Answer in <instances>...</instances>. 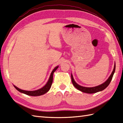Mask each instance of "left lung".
Returning a JSON list of instances; mask_svg holds the SVG:
<instances>
[{"mask_svg": "<svg viewBox=\"0 0 123 123\" xmlns=\"http://www.w3.org/2000/svg\"><path fill=\"white\" fill-rule=\"evenodd\" d=\"M115 67H116V65H115V63L113 71L111 72V74L110 76H109V77L108 78V79L105 82L102 83V84H101L100 85L96 86V87H83V86L78 85V83L75 82V81L74 79V77H73V75L71 74V80H72V82L73 83V85H74V87L76 88L77 89L82 91L83 92H85L87 93H93L99 92V91H103V90L105 89V88L107 87L108 85H109V83H110L112 78H113L115 71Z\"/></svg>", "mask_w": 123, "mask_h": 123, "instance_id": "left-lung-1", "label": "left lung"}]
</instances>
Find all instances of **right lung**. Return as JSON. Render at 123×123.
<instances>
[{
  "mask_svg": "<svg viewBox=\"0 0 123 123\" xmlns=\"http://www.w3.org/2000/svg\"><path fill=\"white\" fill-rule=\"evenodd\" d=\"M59 66H56V67H55L54 69L52 70V71L51 72V74H50V76H49V79L48 81V82L46 83V85L43 87L42 88H41L40 89H39L38 90H34V91H27V90H22L18 88V87H16L14 85V87L16 89L19 91L20 92L26 94L27 95H29L31 96H41L44 95L47 92H48L49 90V89L51 88L52 83L53 82V74L54 72L56 71V69L58 68Z\"/></svg>",
  "mask_w": 123,
  "mask_h": 123,
  "instance_id": "1",
  "label": "right lung"
}]
</instances>
